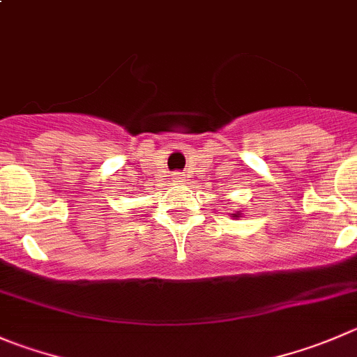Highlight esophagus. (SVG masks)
Returning a JSON list of instances; mask_svg holds the SVG:
<instances>
[{
    "mask_svg": "<svg viewBox=\"0 0 357 357\" xmlns=\"http://www.w3.org/2000/svg\"><path fill=\"white\" fill-rule=\"evenodd\" d=\"M172 181H174L176 185H183V183H185V174L179 171L172 172Z\"/></svg>",
    "mask_w": 357,
    "mask_h": 357,
    "instance_id": "esophagus-1",
    "label": "esophagus"
}]
</instances>
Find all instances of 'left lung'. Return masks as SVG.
<instances>
[{"label":"left lung","mask_w":357,"mask_h":357,"mask_svg":"<svg viewBox=\"0 0 357 357\" xmlns=\"http://www.w3.org/2000/svg\"><path fill=\"white\" fill-rule=\"evenodd\" d=\"M234 216H237V214H234Z\"/></svg>","instance_id":"left-lung-1"}]
</instances>
